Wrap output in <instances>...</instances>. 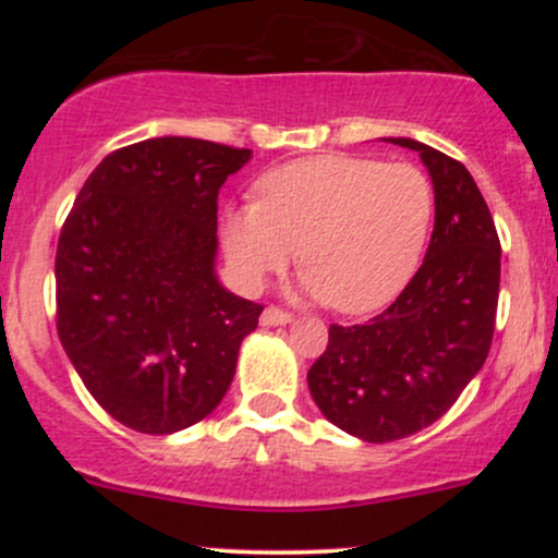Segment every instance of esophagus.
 <instances>
[{
	"mask_svg": "<svg viewBox=\"0 0 558 558\" xmlns=\"http://www.w3.org/2000/svg\"><path fill=\"white\" fill-rule=\"evenodd\" d=\"M259 323L267 325V328H270V325H286V323H291V315H288L286 310H280V306L270 304V306H265V312H262Z\"/></svg>",
	"mask_w": 558,
	"mask_h": 558,
	"instance_id": "1",
	"label": "esophagus"
}]
</instances>
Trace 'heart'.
<instances>
[{"mask_svg":"<svg viewBox=\"0 0 558 558\" xmlns=\"http://www.w3.org/2000/svg\"><path fill=\"white\" fill-rule=\"evenodd\" d=\"M433 215V183L414 165L325 155L262 175L257 204L222 215V243L246 286L283 270L299 248L306 288L330 310L362 315L409 283Z\"/></svg>","mask_w":558,"mask_h":558,"instance_id":"1","label":"heart"}]
</instances>
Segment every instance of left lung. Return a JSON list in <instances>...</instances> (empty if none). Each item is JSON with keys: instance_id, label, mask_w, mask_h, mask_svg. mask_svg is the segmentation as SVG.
Wrapping results in <instances>:
<instances>
[{"instance_id": "obj_1", "label": "left lung", "mask_w": 558, "mask_h": 558, "mask_svg": "<svg viewBox=\"0 0 558 558\" xmlns=\"http://www.w3.org/2000/svg\"><path fill=\"white\" fill-rule=\"evenodd\" d=\"M433 178L435 226L425 262L386 312L330 325L310 390L341 430L388 444L444 417L488 360L496 330L501 241L470 170L412 138Z\"/></svg>"}]
</instances>
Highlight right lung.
<instances>
[{
    "instance_id": "1",
    "label": "right lung",
    "mask_w": 558,
    "mask_h": 558,
    "mask_svg": "<svg viewBox=\"0 0 558 558\" xmlns=\"http://www.w3.org/2000/svg\"><path fill=\"white\" fill-rule=\"evenodd\" d=\"M252 151L165 136L112 151L57 243V336L96 403L136 433L196 425L228 393L265 306L215 275L217 194Z\"/></svg>"
}]
</instances>
